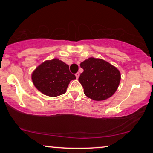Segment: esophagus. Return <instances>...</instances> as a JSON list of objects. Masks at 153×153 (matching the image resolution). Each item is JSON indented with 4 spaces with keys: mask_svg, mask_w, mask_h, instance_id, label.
<instances>
[{
    "mask_svg": "<svg viewBox=\"0 0 153 153\" xmlns=\"http://www.w3.org/2000/svg\"><path fill=\"white\" fill-rule=\"evenodd\" d=\"M79 72H77V73H76V74H75V75H76V79H78L79 78Z\"/></svg>",
    "mask_w": 153,
    "mask_h": 153,
    "instance_id": "1",
    "label": "esophagus"
}]
</instances>
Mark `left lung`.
Masks as SVG:
<instances>
[{
  "label": "left lung",
  "instance_id": "obj_1",
  "mask_svg": "<svg viewBox=\"0 0 153 153\" xmlns=\"http://www.w3.org/2000/svg\"><path fill=\"white\" fill-rule=\"evenodd\" d=\"M83 72L79 81L88 97L101 101L111 97L120 81L119 70L102 59L90 58L80 64Z\"/></svg>",
  "mask_w": 153,
  "mask_h": 153
}]
</instances>
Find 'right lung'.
Returning <instances> with one entry per match:
<instances>
[{
	"mask_svg": "<svg viewBox=\"0 0 153 153\" xmlns=\"http://www.w3.org/2000/svg\"><path fill=\"white\" fill-rule=\"evenodd\" d=\"M75 79L69 65L57 58L44 62L32 74L33 84L37 89L50 97L64 94L70 81Z\"/></svg>",
	"mask_w": 153,
	"mask_h": 153,
	"instance_id": "obj_1",
	"label": "right lung"
}]
</instances>
